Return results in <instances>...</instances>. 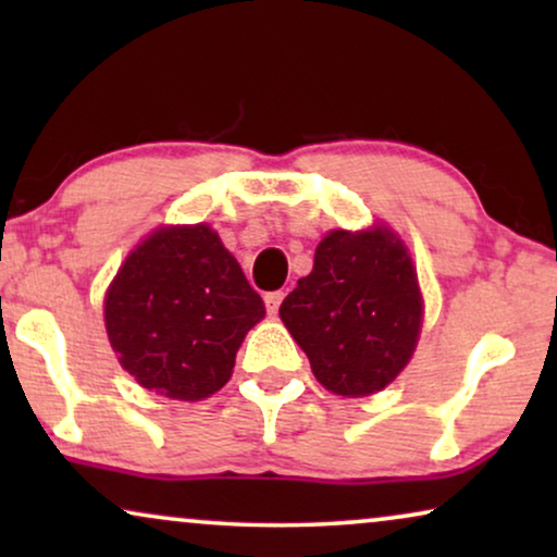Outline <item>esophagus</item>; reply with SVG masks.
Segmentation results:
<instances>
[{
	"label": "esophagus",
	"mask_w": 557,
	"mask_h": 557,
	"mask_svg": "<svg viewBox=\"0 0 557 557\" xmlns=\"http://www.w3.org/2000/svg\"><path fill=\"white\" fill-rule=\"evenodd\" d=\"M263 301H265V309H269V314H276L281 301H284V292H269L263 296Z\"/></svg>",
	"instance_id": "1"
}]
</instances>
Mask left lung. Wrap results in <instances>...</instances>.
Returning <instances> with one entry per match:
<instances>
[{
	"label": "left lung",
	"mask_w": 557,
	"mask_h": 557,
	"mask_svg": "<svg viewBox=\"0 0 557 557\" xmlns=\"http://www.w3.org/2000/svg\"><path fill=\"white\" fill-rule=\"evenodd\" d=\"M278 314L319 383L357 398L383 391L406 368L423 304L406 246L391 231H332Z\"/></svg>",
	"instance_id": "obj_1"
}]
</instances>
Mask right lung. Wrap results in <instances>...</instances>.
<instances>
[{"mask_svg": "<svg viewBox=\"0 0 557 557\" xmlns=\"http://www.w3.org/2000/svg\"><path fill=\"white\" fill-rule=\"evenodd\" d=\"M263 314V299L208 225L151 233L106 294L119 362L141 387L174 400L220 391Z\"/></svg>", "mask_w": 557, "mask_h": 557, "instance_id": "obj_1", "label": "right lung"}]
</instances>
